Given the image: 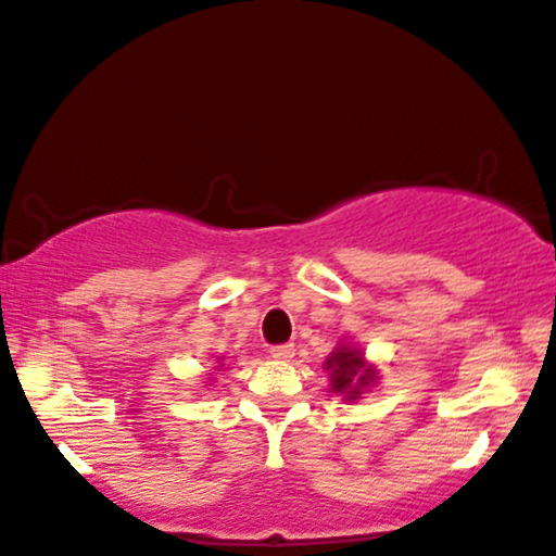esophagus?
<instances>
[{
  "mask_svg": "<svg viewBox=\"0 0 556 556\" xmlns=\"http://www.w3.org/2000/svg\"><path fill=\"white\" fill-rule=\"evenodd\" d=\"M269 353H271V358H277V361H290V358H294V345L292 343L274 345Z\"/></svg>",
  "mask_w": 556,
  "mask_h": 556,
  "instance_id": "esophagus-1",
  "label": "esophagus"
}]
</instances>
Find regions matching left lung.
Wrapping results in <instances>:
<instances>
[{
	"mask_svg": "<svg viewBox=\"0 0 556 556\" xmlns=\"http://www.w3.org/2000/svg\"><path fill=\"white\" fill-rule=\"evenodd\" d=\"M325 374H328L330 391L343 402H358L368 389L379 383V366L366 358L364 348L355 345L353 340L340 338L332 353L325 358Z\"/></svg>",
	"mask_w": 556,
	"mask_h": 556,
	"instance_id": "1",
	"label": "left lung"
}]
</instances>
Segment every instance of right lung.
Masks as SVG:
<instances>
[{
    "instance_id": "right-lung-1",
    "label": "right lung",
    "mask_w": 556,
    "mask_h": 556,
    "mask_svg": "<svg viewBox=\"0 0 556 556\" xmlns=\"http://www.w3.org/2000/svg\"><path fill=\"white\" fill-rule=\"evenodd\" d=\"M220 368H224V355H218V358H216V366H213V374H218ZM213 374H208V381H205V387H211V383H213Z\"/></svg>"
}]
</instances>
